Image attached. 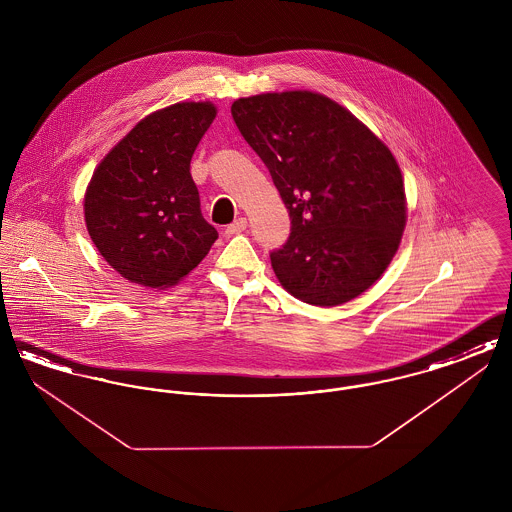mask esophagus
I'll return each mask as SVG.
<instances>
[{
  "label": "esophagus",
  "instance_id": "1",
  "mask_svg": "<svg viewBox=\"0 0 512 512\" xmlns=\"http://www.w3.org/2000/svg\"><path fill=\"white\" fill-rule=\"evenodd\" d=\"M245 228H247V219H238L234 220L232 224H228L226 228H224V234H228V236H234V234H240V232H244Z\"/></svg>",
  "mask_w": 512,
  "mask_h": 512
}]
</instances>
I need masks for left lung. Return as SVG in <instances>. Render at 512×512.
I'll return each mask as SVG.
<instances>
[{
	"label": "left lung",
	"mask_w": 512,
	"mask_h": 512,
	"mask_svg": "<svg viewBox=\"0 0 512 512\" xmlns=\"http://www.w3.org/2000/svg\"><path fill=\"white\" fill-rule=\"evenodd\" d=\"M232 117L292 219L290 240L270 253L282 288L336 307L376 284L407 224L390 147L338 101L309 90L236 99Z\"/></svg>",
	"instance_id": "obj_1"
}]
</instances>
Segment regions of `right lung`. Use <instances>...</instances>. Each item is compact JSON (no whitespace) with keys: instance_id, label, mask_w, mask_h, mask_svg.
<instances>
[{"instance_id":"obj_1","label":"right lung","mask_w":512,"mask_h":512,"mask_svg":"<svg viewBox=\"0 0 512 512\" xmlns=\"http://www.w3.org/2000/svg\"><path fill=\"white\" fill-rule=\"evenodd\" d=\"M217 117L211 101H178L138 122L99 161L84 194V222L99 255L149 290L176 286L217 230L201 217L190 161Z\"/></svg>"}]
</instances>
